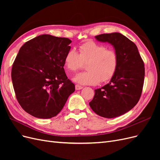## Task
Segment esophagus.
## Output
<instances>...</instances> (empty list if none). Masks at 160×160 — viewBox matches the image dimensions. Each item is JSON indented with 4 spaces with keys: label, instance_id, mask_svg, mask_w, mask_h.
Instances as JSON below:
<instances>
[{
    "label": "esophagus",
    "instance_id": "34e87169",
    "mask_svg": "<svg viewBox=\"0 0 160 160\" xmlns=\"http://www.w3.org/2000/svg\"><path fill=\"white\" fill-rule=\"evenodd\" d=\"M81 89H83V87L79 85H75V89L76 90H80Z\"/></svg>",
    "mask_w": 160,
    "mask_h": 160
}]
</instances>
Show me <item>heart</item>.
I'll return each mask as SVG.
<instances>
[{"label": "heart", "mask_w": 160, "mask_h": 160, "mask_svg": "<svg viewBox=\"0 0 160 160\" xmlns=\"http://www.w3.org/2000/svg\"><path fill=\"white\" fill-rule=\"evenodd\" d=\"M79 53L71 49L65 55L66 69L75 72L83 67V62H88L87 71L77 75L73 80L81 85H97L113 78L118 69L119 59L114 50L93 41H88L79 47Z\"/></svg>", "instance_id": "obj_1"}]
</instances>
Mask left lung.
Segmentation results:
<instances>
[{
	"mask_svg": "<svg viewBox=\"0 0 160 160\" xmlns=\"http://www.w3.org/2000/svg\"><path fill=\"white\" fill-rule=\"evenodd\" d=\"M95 38L113 46L119 63L109 83L95 90L89 105L98 115L114 118L127 113L139 101L144 82V62L137 46L122 34H101Z\"/></svg>",
	"mask_w": 160,
	"mask_h": 160,
	"instance_id": "8db88e82",
	"label": "left lung"
}]
</instances>
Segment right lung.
I'll use <instances>...</instances> for the list:
<instances>
[{"instance_id": "right-lung-1", "label": "right lung", "mask_w": 160, "mask_h": 160, "mask_svg": "<svg viewBox=\"0 0 160 160\" xmlns=\"http://www.w3.org/2000/svg\"><path fill=\"white\" fill-rule=\"evenodd\" d=\"M71 42L68 38L42 35L18 51L11 71L13 88L21 108L34 117H55L75 91L63 68Z\"/></svg>"}]
</instances>
